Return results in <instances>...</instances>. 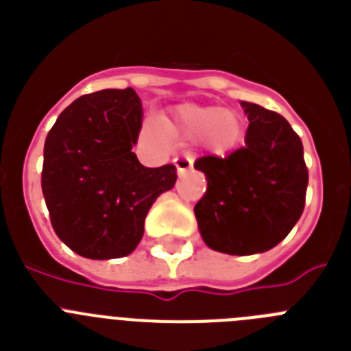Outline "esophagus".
I'll return each mask as SVG.
<instances>
[{
  "mask_svg": "<svg viewBox=\"0 0 351 351\" xmlns=\"http://www.w3.org/2000/svg\"><path fill=\"white\" fill-rule=\"evenodd\" d=\"M173 165L178 169L179 173L186 172V170H190L193 167V158L190 154H182V156H176L173 158Z\"/></svg>",
  "mask_w": 351,
  "mask_h": 351,
  "instance_id": "34e87169",
  "label": "esophagus"
}]
</instances>
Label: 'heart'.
Instances as JSON below:
<instances>
[{
    "label": "heart",
    "instance_id": "obj_1",
    "mask_svg": "<svg viewBox=\"0 0 351 351\" xmlns=\"http://www.w3.org/2000/svg\"><path fill=\"white\" fill-rule=\"evenodd\" d=\"M172 130L191 138L206 137L216 153L225 154L243 137V119L239 114L223 107L184 105L176 112V126ZM147 132L153 137L161 135V128L156 123H149Z\"/></svg>",
    "mask_w": 351,
    "mask_h": 351
}]
</instances>
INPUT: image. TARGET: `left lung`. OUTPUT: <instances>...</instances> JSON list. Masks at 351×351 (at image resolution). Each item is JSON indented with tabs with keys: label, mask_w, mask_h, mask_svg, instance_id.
I'll return each mask as SVG.
<instances>
[{
	"label": "left lung",
	"mask_w": 351,
	"mask_h": 351,
	"mask_svg": "<svg viewBox=\"0 0 351 351\" xmlns=\"http://www.w3.org/2000/svg\"><path fill=\"white\" fill-rule=\"evenodd\" d=\"M247 116L244 147L195 161L207 190L195 206L204 243L226 255H255L280 244L299 221L308 169L299 135L280 114L241 101Z\"/></svg>",
	"instance_id": "left-lung-1"
}]
</instances>
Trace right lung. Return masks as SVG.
<instances>
[{"mask_svg": "<svg viewBox=\"0 0 351 351\" xmlns=\"http://www.w3.org/2000/svg\"><path fill=\"white\" fill-rule=\"evenodd\" d=\"M142 116L132 88L104 89L68 105L45 138L42 191L52 228L84 258L130 255L154 200L176 184V167L147 169L132 151Z\"/></svg>", "mask_w": 351, "mask_h": 351, "instance_id": "add662e5", "label": "right lung"}]
</instances>
